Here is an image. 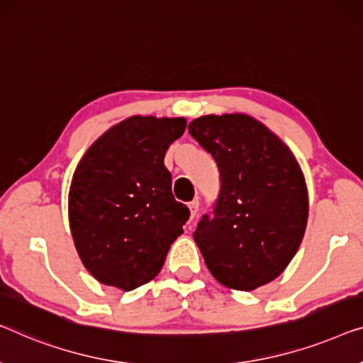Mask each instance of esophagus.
<instances>
[{"mask_svg":"<svg viewBox=\"0 0 363 363\" xmlns=\"http://www.w3.org/2000/svg\"><path fill=\"white\" fill-rule=\"evenodd\" d=\"M188 208H190V224H191L193 219L196 218L198 209H199V201H198V199H193V201L188 204Z\"/></svg>","mask_w":363,"mask_h":363,"instance_id":"34e87169","label":"esophagus"}]
</instances>
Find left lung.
I'll use <instances>...</instances> for the list:
<instances>
[{
    "mask_svg": "<svg viewBox=\"0 0 363 363\" xmlns=\"http://www.w3.org/2000/svg\"><path fill=\"white\" fill-rule=\"evenodd\" d=\"M188 130L216 160L214 216L193 233L204 264L225 288L252 291L280 277L308 224L306 180L295 154L245 113L208 114Z\"/></svg>",
    "mask_w": 363,
    "mask_h": 363,
    "instance_id": "obj_1",
    "label": "left lung"
}]
</instances>
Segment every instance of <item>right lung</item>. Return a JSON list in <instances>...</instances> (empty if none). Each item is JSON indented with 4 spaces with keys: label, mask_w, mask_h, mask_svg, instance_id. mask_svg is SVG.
I'll return each instance as SVG.
<instances>
[{
    "label": "right lung",
    "mask_w": 363,
    "mask_h": 363,
    "mask_svg": "<svg viewBox=\"0 0 363 363\" xmlns=\"http://www.w3.org/2000/svg\"><path fill=\"white\" fill-rule=\"evenodd\" d=\"M185 118L130 116L88 147L68 191V223L85 269L130 291L159 275L190 209L175 201L165 152Z\"/></svg>",
    "instance_id": "right-lung-1"
}]
</instances>
